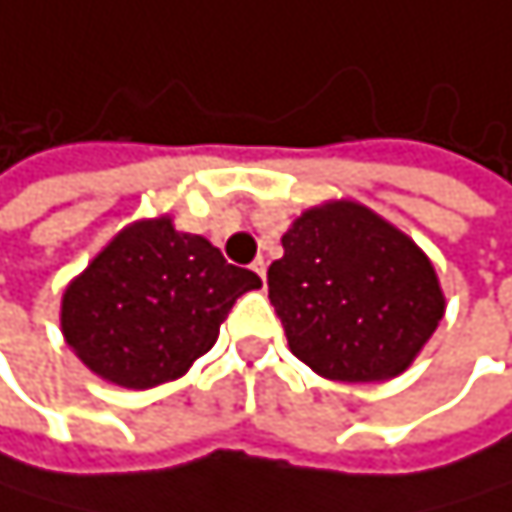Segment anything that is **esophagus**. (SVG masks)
Instances as JSON below:
<instances>
[{
    "instance_id": "34e87169",
    "label": "esophagus",
    "mask_w": 512,
    "mask_h": 512,
    "mask_svg": "<svg viewBox=\"0 0 512 512\" xmlns=\"http://www.w3.org/2000/svg\"><path fill=\"white\" fill-rule=\"evenodd\" d=\"M251 270H254V273H258V276H261V279L267 282V261H264V258H258V261H254V264H251Z\"/></svg>"
}]
</instances>
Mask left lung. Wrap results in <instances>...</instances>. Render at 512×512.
I'll use <instances>...</instances> for the list:
<instances>
[{"instance_id":"left-lung-1","label":"left lung","mask_w":512,"mask_h":512,"mask_svg":"<svg viewBox=\"0 0 512 512\" xmlns=\"http://www.w3.org/2000/svg\"><path fill=\"white\" fill-rule=\"evenodd\" d=\"M270 264V303L291 352L318 376L385 382L404 373L446 312L428 254L355 200L294 218Z\"/></svg>"}]
</instances>
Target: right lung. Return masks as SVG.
<instances>
[{
	"instance_id": "add662e5",
	"label": "right lung",
	"mask_w": 512,
	"mask_h": 512,
	"mask_svg": "<svg viewBox=\"0 0 512 512\" xmlns=\"http://www.w3.org/2000/svg\"><path fill=\"white\" fill-rule=\"evenodd\" d=\"M261 288L169 215L139 218L66 285L60 331L99 379L145 391L185 376L221 331L236 297Z\"/></svg>"
}]
</instances>
